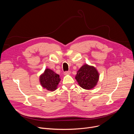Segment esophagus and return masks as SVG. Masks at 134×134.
I'll use <instances>...</instances> for the list:
<instances>
[{
    "mask_svg": "<svg viewBox=\"0 0 134 134\" xmlns=\"http://www.w3.org/2000/svg\"><path fill=\"white\" fill-rule=\"evenodd\" d=\"M71 74V71H66L64 72V75H69Z\"/></svg>",
    "mask_w": 134,
    "mask_h": 134,
    "instance_id": "1",
    "label": "esophagus"
}]
</instances>
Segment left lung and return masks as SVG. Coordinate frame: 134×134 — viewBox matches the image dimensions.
Returning a JSON list of instances; mask_svg holds the SVG:
<instances>
[{
  "instance_id": "8db88e82",
  "label": "left lung",
  "mask_w": 134,
  "mask_h": 134,
  "mask_svg": "<svg viewBox=\"0 0 134 134\" xmlns=\"http://www.w3.org/2000/svg\"><path fill=\"white\" fill-rule=\"evenodd\" d=\"M99 77V73L94 67L85 64L77 72L75 78L81 87L91 90L97 85Z\"/></svg>"
}]
</instances>
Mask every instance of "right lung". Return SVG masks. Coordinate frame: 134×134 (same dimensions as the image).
Segmentation results:
<instances>
[{
  "label": "right lung",
  "mask_w": 134,
  "mask_h": 134,
  "mask_svg": "<svg viewBox=\"0 0 134 134\" xmlns=\"http://www.w3.org/2000/svg\"><path fill=\"white\" fill-rule=\"evenodd\" d=\"M60 80L59 75L49 68H46L44 73L40 76V81L42 86L50 91H54L57 88Z\"/></svg>",
  "instance_id": "1"
}]
</instances>
